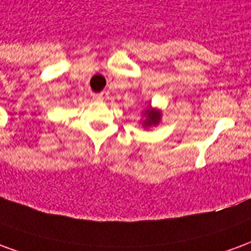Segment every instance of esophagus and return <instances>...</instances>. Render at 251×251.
<instances>
[{"label": "esophagus", "mask_w": 251, "mask_h": 251, "mask_svg": "<svg viewBox=\"0 0 251 251\" xmlns=\"http://www.w3.org/2000/svg\"><path fill=\"white\" fill-rule=\"evenodd\" d=\"M93 99H95V100H102L103 99V94H93Z\"/></svg>", "instance_id": "1"}]
</instances>
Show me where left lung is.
<instances>
[{"instance_id":"8db88e82","label":"left lung","mask_w":251,"mask_h":251,"mask_svg":"<svg viewBox=\"0 0 251 251\" xmlns=\"http://www.w3.org/2000/svg\"><path fill=\"white\" fill-rule=\"evenodd\" d=\"M145 120L142 122V126L145 127H151V126H156L161 120V113L160 110L152 109V107H148L145 110Z\"/></svg>"}]
</instances>
